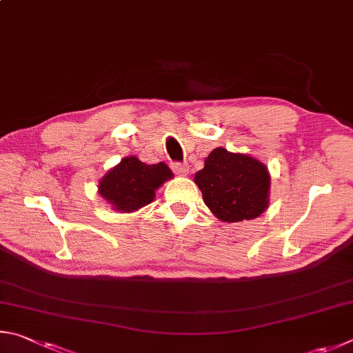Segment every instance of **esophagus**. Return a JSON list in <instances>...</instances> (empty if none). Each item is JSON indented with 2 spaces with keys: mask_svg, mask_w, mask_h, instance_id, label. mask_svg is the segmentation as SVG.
I'll use <instances>...</instances> for the list:
<instances>
[{
  "mask_svg": "<svg viewBox=\"0 0 353 353\" xmlns=\"http://www.w3.org/2000/svg\"><path fill=\"white\" fill-rule=\"evenodd\" d=\"M173 170H175L178 175H188L189 165L186 163H173Z\"/></svg>",
  "mask_w": 353,
  "mask_h": 353,
  "instance_id": "34e87169",
  "label": "esophagus"
}]
</instances>
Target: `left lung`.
Wrapping results in <instances>:
<instances>
[{
  "label": "left lung",
  "mask_w": 353,
  "mask_h": 353,
  "mask_svg": "<svg viewBox=\"0 0 353 353\" xmlns=\"http://www.w3.org/2000/svg\"><path fill=\"white\" fill-rule=\"evenodd\" d=\"M206 206L228 223L252 220L268 208L270 173L262 163L242 153L215 148L195 173Z\"/></svg>",
  "instance_id": "left-lung-1"
}]
</instances>
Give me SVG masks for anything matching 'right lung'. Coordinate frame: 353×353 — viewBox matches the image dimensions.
<instances>
[{
    "mask_svg": "<svg viewBox=\"0 0 353 353\" xmlns=\"http://www.w3.org/2000/svg\"><path fill=\"white\" fill-rule=\"evenodd\" d=\"M172 176V170L164 163L145 164L127 157L99 181V194L117 211H136L152 203L154 190Z\"/></svg>",
    "mask_w": 353,
    "mask_h": 353,
    "instance_id": "right-lung-1",
    "label": "right lung"
}]
</instances>
